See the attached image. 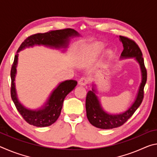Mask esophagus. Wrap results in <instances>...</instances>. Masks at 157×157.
Listing matches in <instances>:
<instances>
[{
	"instance_id": "esophagus-1",
	"label": "esophagus",
	"mask_w": 157,
	"mask_h": 157,
	"mask_svg": "<svg viewBox=\"0 0 157 157\" xmlns=\"http://www.w3.org/2000/svg\"><path fill=\"white\" fill-rule=\"evenodd\" d=\"M88 79L86 78H82L79 79L78 81V84L80 85V86H86V85L88 84Z\"/></svg>"
}]
</instances>
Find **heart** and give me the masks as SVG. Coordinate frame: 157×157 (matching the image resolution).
I'll return each mask as SVG.
<instances>
[{
    "label": "heart",
    "mask_w": 157,
    "mask_h": 157,
    "mask_svg": "<svg viewBox=\"0 0 157 157\" xmlns=\"http://www.w3.org/2000/svg\"><path fill=\"white\" fill-rule=\"evenodd\" d=\"M104 46L100 43H97L89 47V60H94L98 55L102 52Z\"/></svg>",
    "instance_id": "b5f03b06"
}]
</instances>
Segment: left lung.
I'll use <instances>...</instances> for the list:
<instances>
[{
    "mask_svg": "<svg viewBox=\"0 0 157 157\" xmlns=\"http://www.w3.org/2000/svg\"><path fill=\"white\" fill-rule=\"evenodd\" d=\"M119 40L123 44L124 48L121 55V59L134 58L140 66L141 82L134 102L125 111L116 114L105 111L97 95L96 86L94 84H92L91 91L87 93L86 98V116L92 125L100 129H109L123 125L139 107L143 99V89L147 81V71L145 67L141 50L134 41L127 37L119 36Z\"/></svg>",
    "mask_w": 157,
    "mask_h": 157,
    "instance_id": "left-lung-1",
    "label": "left lung"
}]
</instances>
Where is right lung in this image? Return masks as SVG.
I'll list each match as a JSON object with an SVG mask.
<instances>
[{
    "label": "right lung",
    "instance_id": "right-lung-1",
    "mask_svg": "<svg viewBox=\"0 0 157 157\" xmlns=\"http://www.w3.org/2000/svg\"><path fill=\"white\" fill-rule=\"evenodd\" d=\"M79 36H80V34L71 28L50 31L46 33H38L28 36L18 48L10 74L12 79L11 97L18 112L30 124L38 127H44L54 123L60 115L66 96L75 89L78 82L73 79L60 82L50 94L46 102L40 108L30 109L25 107L18 100L14 82L17 75L18 52L26 48L34 46H44L57 50L62 49V52H65L71 39Z\"/></svg>",
    "mask_w": 157,
    "mask_h": 157
}]
</instances>
